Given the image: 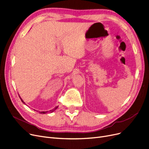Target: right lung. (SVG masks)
Segmentation results:
<instances>
[{
  "label": "right lung",
  "instance_id": "add662e5",
  "mask_svg": "<svg viewBox=\"0 0 149 149\" xmlns=\"http://www.w3.org/2000/svg\"><path fill=\"white\" fill-rule=\"evenodd\" d=\"M19 97H20V100H21V101H22V102L24 103V104H25V102L22 100V98H21L20 97V96L19 95ZM58 106H57V107H55L53 110H49V113H52V112H53L56 109H58ZM38 111V110H37ZM48 111H39V113H41V114H45V113H48Z\"/></svg>",
  "mask_w": 149,
  "mask_h": 149
}]
</instances>
